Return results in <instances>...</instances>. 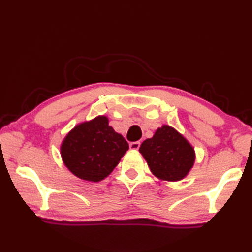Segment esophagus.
<instances>
[{
  "mask_svg": "<svg viewBox=\"0 0 252 252\" xmlns=\"http://www.w3.org/2000/svg\"><path fill=\"white\" fill-rule=\"evenodd\" d=\"M141 146V143L140 142H132L130 143V148L133 149V151H137L138 148Z\"/></svg>",
  "mask_w": 252,
  "mask_h": 252,
  "instance_id": "esophagus-1",
  "label": "esophagus"
}]
</instances>
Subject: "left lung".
<instances>
[{"label": "left lung", "mask_w": 252, "mask_h": 252, "mask_svg": "<svg viewBox=\"0 0 252 252\" xmlns=\"http://www.w3.org/2000/svg\"><path fill=\"white\" fill-rule=\"evenodd\" d=\"M140 152L157 178L179 181L185 178L195 161V152L173 127L163 126L142 143Z\"/></svg>", "instance_id": "8db88e82"}]
</instances>
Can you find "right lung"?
Masks as SVG:
<instances>
[{
	"instance_id": "1",
	"label": "right lung",
	"mask_w": 252,
	"mask_h": 252,
	"mask_svg": "<svg viewBox=\"0 0 252 252\" xmlns=\"http://www.w3.org/2000/svg\"><path fill=\"white\" fill-rule=\"evenodd\" d=\"M129 144L108 126V119L100 116L77 126L62 145V157L66 167L78 178L98 182L109 175Z\"/></svg>"
}]
</instances>
